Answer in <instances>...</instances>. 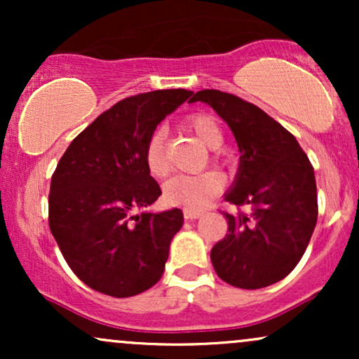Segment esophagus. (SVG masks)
Segmentation results:
<instances>
[{"mask_svg":"<svg viewBox=\"0 0 359 359\" xmlns=\"http://www.w3.org/2000/svg\"><path fill=\"white\" fill-rule=\"evenodd\" d=\"M203 216V212L201 211H196V209H184V217L187 221H194L197 219V217Z\"/></svg>","mask_w":359,"mask_h":359,"instance_id":"1","label":"esophagus"}]
</instances>
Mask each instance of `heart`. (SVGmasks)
<instances>
[{"label":"heart","mask_w":359,"mask_h":359,"mask_svg":"<svg viewBox=\"0 0 359 359\" xmlns=\"http://www.w3.org/2000/svg\"><path fill=\"white\" fill-rule=\"evenodd\" d=\"M189 130L203 145L216 150L224 142V131L211 114H194L187 121ZM145 163L150 175L163 177L167 174L165 160V130L156 128L145 147ZM222 177L216 172H204L197 175H177L163 185V201L168 205L185 209H203L222 191Z\"/></svg>","instance_id":"1"}]
</instances>
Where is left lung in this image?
I'll use <instances>...</instances> for the list:
<instances>
[{
	"label": "left lung",
	"mask_w": 359,
	"mask_h": 359,
	"mask_svg": "<svg viewBox=\"0 0 359 359\" xmlns=\"http://www.w3.org/2000/svg\"><path fill=\"white\" fill-rule=\"evenodd\" d=\"M224 119L240 148V167L224 199L248 205L228 214V234L211 250L216 273L229 285L263 288L285 278L302 258L317 222L314 168L299 142L258 106L216 89L199 90Z\"/></svg>",
	"instance_id": "left-lung-1"
}]
</instances>
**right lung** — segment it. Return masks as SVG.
<instances>
[{
    "instance_id": "add662e5",
    "label": "right lung",
    "mask_w": 359,
    "mask_h": 359,
    "mask_svg": "<svg viewBox=\"0 0 359 359\" xmlns=\"http://www.w3.org/2000/svg\"><path fill=\"white\" fill-rule=\"evenodd\" d=\"M192 90L165 89L116 102L72 140L57 163L48 226L65 262L86 285L133 297L162 277L180 209L142 212L160 197L145 147L162 119Z\"/></svg>"
}]
</instances>
